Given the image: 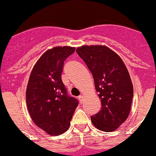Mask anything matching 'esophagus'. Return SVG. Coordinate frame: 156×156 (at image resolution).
Listing matches in <instances>:
<instances>
[{"label": "esophagus", "mask_w": 156, "mask_h": 156, "mask_svg": "<svg viewBox=\"0 0 156 156\" xmlns=\"http://www.w3.org/2000/svg\"><path fill=\"white\" fill-rule=\"evenodd\" d=\"M78 99H79L80 102L81 103H83V96H82V95H80V96H78Z\"/></svg>", "instance_id": "1"}]
</instances>
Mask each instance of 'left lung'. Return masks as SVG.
<instances>
[{
    "mask_svg": "<svg viewBox=\"0 0 156 156\" xmlns=\"http://www.w3.org/2000/svg\"><path fill=\"white\" fill-rule=\"evenodd\" d=\"M76 51L91 72L101 100V109L92 115V122L101 131H115L128 118L133 97L126 66L106 46H83Z\"/></svg>",
    "mask_w": 156,
    "mask_h": 156,
    "instance_id": "8db88e82",
    "label": "left lung"
}]
</instances>
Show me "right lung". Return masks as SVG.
Listing matches in <instances>:
<instances>
[{"instance_id": "1", "label": "right lung", "mask_w": 156, "mask_h": 156, "mask_svg": "<svg viewBox=\"0 0 156 156\" xmlns=\"http://www.w3.org/2000/svg\"><path fill=\"white\" fill-rule=\"evenodd\" d=\"M75 48L57 47L47 50L32 69L26 91L31 119L48 134L58 136L68 129L79 102L69 96L61 80L63 63Z\"/></svg>"}]
</instances>
